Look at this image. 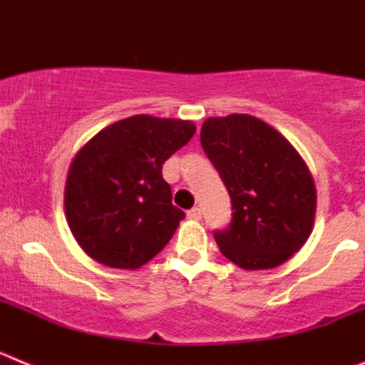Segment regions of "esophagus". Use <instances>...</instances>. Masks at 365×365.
Wrapping results in <instances>:
<instances>
[{"instance_id":"1","label":"esophagus","mask_w":365,"mask_h":365,"mask_svg":"<svg viewBox=\"0 0 365 365\" xmlns=\"http://www.w3.org/2000/svg\"><path fill=\"white\" fill-rule=\"evenodd\" d=\"M186 215H188L190 219H195V221H199V219L202 217V210H201V208H199V206H193L192 210L186 212Z\"/></svg>"}]
</instances>
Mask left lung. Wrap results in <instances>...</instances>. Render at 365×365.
<instances>
[{"label":"left lung","instance_id":"left-lung-1","mask_svg":"<svg viewBox=\"0 0 365 365\" xmlns=\"http://www.w3.org/2000/svg\"><path fill=\"white\" fill-rule=\"evenodd\" d=\"M201 146L225 182L232 221L214 237L245 270L285 263L309 240L316 188L307 164L283 135L250 115L206 118Z\"/></svg>","mask_w":365,"mask_h":365}]
</instances>
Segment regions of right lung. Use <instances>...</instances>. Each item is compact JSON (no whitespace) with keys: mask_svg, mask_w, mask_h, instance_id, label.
Returning <instances> with one entry per match:
<instances>
[{"mask_svg":"<svg viewBox=\"0 0 365 365\" xmlns=\"http://www.w3.org/2000/svg\"><path fill=\"white\" fill-rule=\"evenodd\" d=\"M193 133L190 120L135 115L98 131L76 153L63 202L86 254L106 267L133 270L166 247L185 212L172 205L163 164Z\"/></svg>","mask_w":365,"mask_h":365,"instance_id":"1","label":"right lung"}]
</instances>
